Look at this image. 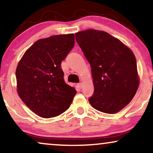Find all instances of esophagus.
Returning <instances> with one entry per match:
<instances>
[{
    "label": "esophagus",
    "instance_id": "esophagus-1",
    "mask_svg": "<svg viewBox=\"0 0 153 153\" xmlns=\"http://www.w3.org/2000/svg\"><path fill=\"white\" fill-rule=\"evenodd\" d=\"M78 87L80 89H81L82 87V82H80V83H78Z\"/></svg>",
    "mask_w": 153,
    "mask_h": 153
}]
</instances>
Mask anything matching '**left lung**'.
<instances>
[{"label":"left lung","mask_w":153,"mask_h":153,"mask_svg":"<svg viewBox=\"0 0 153 153\" xmlns=\"http://www.w3.org/2000/svg\"><path fill=\"white\" fill-rule=\"evenodd\" d=\"M75 39L91 66L94 91L91 106L117 113L129 103L139 86L136 59L131 49L107 32L88 29Z\"/></svg>","instance_id":"8db88e82"}]
</instances>
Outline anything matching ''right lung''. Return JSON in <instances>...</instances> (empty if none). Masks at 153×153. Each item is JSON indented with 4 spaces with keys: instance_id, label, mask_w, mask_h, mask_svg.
Returning a JSON list of instances; mask_svg holds the SVG:
<instances>
[{
    "instance_id": "obj_1",
    "label": "right lung",
    "mask_w": 153,
    "mask_h": 153,
    "mask_svg": "<svg viewBox=\"0 0 153 153\" xmlns=\"http://www.w3.org/2000/svg\"><path fill=\"white\" fill-rule=\"evenodd\" d=\"M74 34L37 40L26 51L16 69L20 99L43 118L58 116L68 109L77 91L64 80L61 63L74 46Z\"/></svg>"
}]
</instances>
